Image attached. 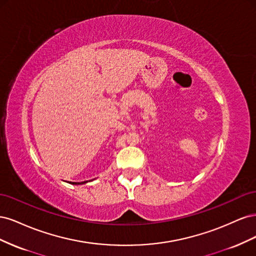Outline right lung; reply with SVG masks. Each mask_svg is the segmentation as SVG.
I'll list each match as a JSON object with an SVG mask.
<instances>
[{
  "label": "right lung",
  "instance_id": "1",
  "mask_svg": "<svg viewBox=\"0 0 256 256\" xmlns=\"http://www.w3.org/2000/svg\"><path fill=\"white\" fill-rule=\"evenodd\" d=\"M88 182V180L86 182H70V184H86Z\"/></svg>",
  "mask_w": 256,
  "mask_h": 256
}]
</instances>
